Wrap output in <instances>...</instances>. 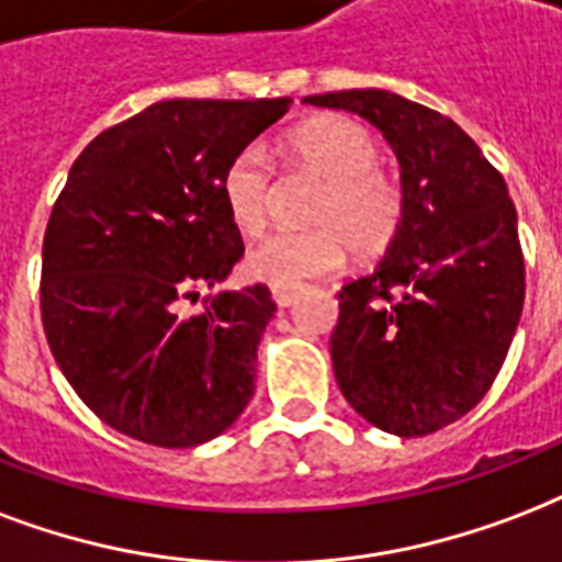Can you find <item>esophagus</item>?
I'll list each match as a JSON object with an SVG mask.
<instances>
[{
    "label": "esophagus",
    "instance_id": "34e87169",
    "mask_svg": "<svg viewBox=\"0 0 562 562\" xmlns=\"http://www.w3.org/2000/svg\"><path fill=\"white\" fill-rule=\"evenodd\" d=\"M271 294L273 303H277L280 310H285V306H291V303L297 300V289H294V285H273Z\"/></svg>",
    "mask_w": 562,
    "mask_h": 562
}]
</instances>
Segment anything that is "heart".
Wrapping results in <instances>:
<instances>
[{"label":"heart","instance_id":"heart-1","mask_svg":"<svg viewBox=\"0 0 562 562\" xmlns=\"http://www.w3.org/2000/svg\"><path fill=\"white\" fill-rule=\"evenodd\" d=\"M285 149L324 177L310 212L312 229L273 233L247 252L244 271L268 285H300L336 271L345 250L374 259L395 241L404 221V188L376 167L380 144L350 117H312L285 135ZM224 209L244 235L262 233L271 209V165L259 144H247L221 173Z\"/></svg>","mask_w":562,"mask_h":562}]
</instances>
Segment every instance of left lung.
Wrapping results in <instances>:
<instances>
[{
	"mask_svg": "<svg viewBox=\"0 0 562 562\" xmlns=\"http://www.w3.org/2000/svg\"><path fill=\"white\" fill-rule=\"evenodd\" d=\"M303 102L380 128L404 188L395 241L338 291V389L385 434H436L481 404L519 327L525 256L507 182L451 117L392 91Z\"/></svg>",
	"mask_w": 562,
	"mask_h": 562,
	"instance_id": "8db88e82",
	"label": "left lung"
}]
</instances>
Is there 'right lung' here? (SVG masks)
<instances>
[{
    "mask_svg": "<svg viewBox=\"0 0 562 562\" xmlns=\"http://www.w3.org/2000/svg\"><path fill=\"white\" fill-rule=\"evenodd\" d=\"M291 109L165 100L72 161L43 235L41 318L55 362L102 422L158 448L221 436L256 392L268 285L217 291L244 256L221 200L226 161Z\"/></svg>",
    "mask_w": 562,
    "mask_h": 562,
    "instance_id": "right-lung-1",
    "label": "right lung"
}]
</instances>
